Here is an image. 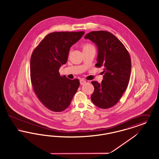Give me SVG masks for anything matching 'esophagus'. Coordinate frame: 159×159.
Masks as SVG:
<instances>
[{
	"mask_svg": "<svg viewBox=\"0 0 159 159\" xmlns=\"http://www.w3.org/2000/svg\"><path fill=\"white\" fill-rule=\"evenodd\" d=\"M85 83H86V80H83V79H81V80H80V83L81 85H83Z\"/></svg>",
	"mask_w": 159,
	"mask_h": 159,
	"instance_id": "obj_1",
	"label": "esophagus"
}]
</instances>
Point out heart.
I'll return each instance as SVG.
<instances>
[{"mask_svg": "<svg viewBox=\"0 0 159 159\" xmlns=\"http://www.w3.org/2000/svg\"><path fill=\"white\" fill-rule=\"evenodd\" d=\"M93 48L91 45H89V44H84L83 45V50H85L86 49H88V48Z\"/></svg>", "mask_w": 159, "mask_h": 159, "instance_id": "heart-1", "label": "heart"}]
</instances>
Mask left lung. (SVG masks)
Here are the masks:
<instances>
[{
	"label": "left lung",
	"mask_w": 159,
	"mask_h": 159,
	"mask_svg": "<svg viewBox=\"0 0 159 159\" xmlns=\"http://www.w3.org/2000/svg\"><path fill=\"white\" fill-rule=\"evenodd\" d=\"M84 39L97 46L95 66L104 68V74L101 83L92 82L94 92L91 100L99 108H110L117 104L128 87L131 72L130 55L121 42L110 32L92 31Z\"/></svg>",
	"instance_id": "obj_1"
}]
</instances>
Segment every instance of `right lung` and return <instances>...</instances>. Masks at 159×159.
<instances>
[{
	"instance_id": "1",
	"label": "right lung",
	"mask_w": 159,
	"mask_h": 159,
	"mask_svg": "<svg viewBox=\"0 0 159 159\" xmlns=\"http://www.w3.org/2000/svg\"><path fill=\"white\" fill-rule=\"evenodd\" d=\"M84 34L79 32H53L46 36L31 55V81L42 104L55 112L65 110L77 91L78 79L61 76L59 69L68 60L71 46Z\"/></svg>"
}]
</instances>
